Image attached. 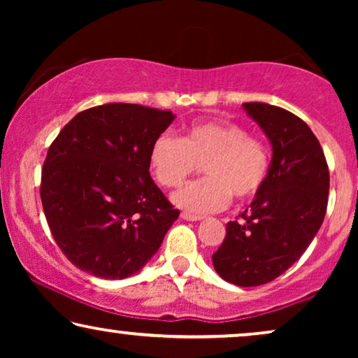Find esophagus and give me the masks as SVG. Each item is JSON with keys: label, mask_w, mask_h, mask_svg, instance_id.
Masks as SVG:
<instances>
[{"label": "esophagus", "mask_w": 358, "mask_h": 358, "mask_svg": "<svg viewBox=\"0 0 358 358\" xmlns=\"http://www.w3.org/2000/svg\"><path fill=\"white\" fill-rule=\"evenodd\" d=\"M180 218L187 220V222H199V220H202V217H199V215H194V213H189V212L180 213Z\"/></svg>", "instance_id": "34e87169"}]
</instances>
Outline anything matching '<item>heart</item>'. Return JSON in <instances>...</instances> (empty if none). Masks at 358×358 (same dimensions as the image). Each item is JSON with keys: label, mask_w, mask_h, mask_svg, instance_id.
<instances>
[{"label": "heart", "mask_w": 358, "mask_h": 358, "mask_svg": "<svg viewBox=\"0 0 358 358\" xmlns=\"http://www.w3.org/2000/svg\"><path fill=\"white\" fill-rule=\"evenodd\" d=\"M203 164L207 178L189 184L174 202L194 213L227 207L256 197L271 168L267 146L233 122H200L179 138L159 135L150 150V166L163 187L178 189Z\"/></svg>", "instance_id": "obj_1"}]
</instances>
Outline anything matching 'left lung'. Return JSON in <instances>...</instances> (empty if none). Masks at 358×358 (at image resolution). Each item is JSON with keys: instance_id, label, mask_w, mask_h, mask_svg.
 Wrapping results in <instances>:
<instances>
[{"instance_id": "left-lung-1", "label": "left lung", "mask_w": 358, "mask_h": 358, "mask_svg": "<svg viewBox=\"0 0 358 358\" xmlns=\"http://www.w3.org/2000/svg\"><path fill=\"white\" fill-rule=\"evenodd\" d=\"M272 145L266 184L227 224L212 256L218 275L238 287L272 282L292 267L321 228L329 195V169L320 141L292 112L266 102H244Z\"/></svg>"}]
</instances>
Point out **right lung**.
I'll list each match as a JSON object with an SVG mask.
<instances>
[{"instance_id":"right-lung-1","label":"right lung","mask_w":358,"mask_h":358,"mask_svg":"<svg viewBox=\"0 0 358 358\" xmlns=\"http://www.w3.org/2000/svg\"><path fill=\"white\" fill-rule=\"evenodd\" d=\"M174 117L112 102L76 114L53 140L41 199L52 236L73 266L115 280L158 251L179 210L151 179L150 150Z\"/></svg>"}]
</instances>
